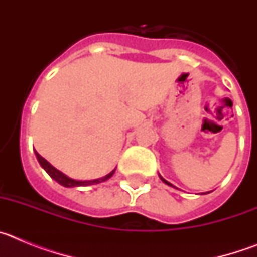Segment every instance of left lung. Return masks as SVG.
Here are the masks:
<instances>
[{
	"mask_svg": "<svg viewBox=\"0 0 257 257\" xmlns=\"http://www.w3.org/2000/svg\"><path fill=\"white\" fill-rule=\"evenodd\" d=\"M161 179H162V181H163V183H165V184H167V185H170V187H174V185H172L171 183H169V181L165 180V179H163V178H161Z\"/></svg>",
	"mask_w": 257,
	"mask_h": 257,
	"instance_id": "8db88e82",
	"label": "left lung"
}]
</instances>
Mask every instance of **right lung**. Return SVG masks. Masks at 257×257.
Returning <instances> with one entry per match:
<instances>
[{"mask_svg":"<svg viewBox=\"0 0 257 257\" xmlns=\"http://www.w3.org/2000/svg\"><path fill=\"white\" fill-rule=\"evenodd\" d=\"M36 152V151H35ZM36 157H37L38 162H40V165L42 166V169L45 170V171L47 172V174L51 176L52 179L55 181H58L60 185H63V187L65 188H73V187H87V185H92V184H99L101 183V181H105L108 180L109 178H112L113 174H114L115 169L113 170L112 172H109L108 175H105L104 178H100V179H96V180H88V181H81V180H74V179H70L68 178L67 175H64L63 172H60L59 170H56L54 166L50 165L49 162H47L46 160H45L44 157H41L40 154L36 152Z\"/></svg>","mask_w":257,"mask_h":257,"instance_id":"right-lung-1","label":"right lung"}]
</instances>
